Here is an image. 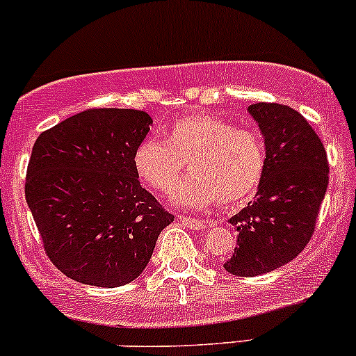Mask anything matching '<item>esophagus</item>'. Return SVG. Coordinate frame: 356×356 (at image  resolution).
I'll return each mask as SVG.
<instances>
[{
	"label": "esophagus",
	"mask_w": 356,
	"mask_h": 356,
	"mask_svg": "<svg viewBox=\"0 0 356 356\" xmlns=\"http://www.w3.org/2000/svg\"><path fill=\"white\" fill-rule=\"evenodd\" d=\"M181 222L186 225V227L193 229V231H200V229H204L207 227L208 222L207 220H201V218H193V217H188V215H181Z\"/></svg>",
	"instance_id": "34e87169"
}]
</instances>
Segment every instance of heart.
Segmentation results:
<instances>
[{
  "mask_svg": "<svg viewBox=\"0 0 356 356\" xmlns=\"http://www.w3.org/2000/svg\"><path fill=\"white\" fill-rule=\"evenodd\" d=\"M139 177L158 193L174 188L172 201L184 208H208L218 201L238 207L254 196L267 168V148L257 129L238 127L215 115H188L170 125L165 141L148 138L134 152Z\"/></svg>",
  "mask_w": 356,
  "mask_h": 356,
  "instance_id": "heart-1",
  "label": "heart"
}]
</instances>
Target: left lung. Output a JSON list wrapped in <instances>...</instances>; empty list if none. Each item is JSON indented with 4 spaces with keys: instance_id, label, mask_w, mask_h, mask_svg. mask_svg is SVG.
Wrapping results in <instances>:
<instances>
[{
    "instance_id": "8db88e82",
    "label": "left lung",
    "mask_w": 356,
    "mask_h": 356,
    "mask_svg": "<svg viewBox=\"0 0 356 356\" xmlns=\"http://www.w3.org/2000/svg\"><path fill=\"white\" fill-rule=\"evenodd\" d=\"M267 148V168L257 200L229 218L238 246L224 268L254 277L294 260L312 239L329 184L324 145L300 111L279 103H254Z\"/></svg>"
}]
</instances>
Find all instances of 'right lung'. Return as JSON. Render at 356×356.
<instances>
[{
  "mask_svg": "<svg viewBox=\"0 0 356 356\" xmlns=\"http://www.w3.org/2000/svg\"><path fill=\"white\" fill-rule=\"evenodd\" d=\"M152 122L143 110L89 108L35 139L25 200L46 254L67 277L98 288L129 284L174 222L139 184L132 161Z\"/></svg>",
  "mask_w": 356,
  "mask_h": 356,
  "instance_id": "1",
  "label": "right lung"
}]
</instances>
